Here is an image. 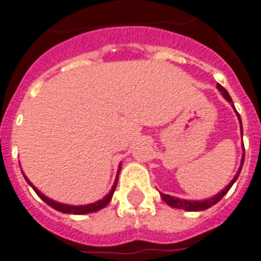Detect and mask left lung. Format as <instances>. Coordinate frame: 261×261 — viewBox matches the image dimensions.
<instances>
[{"instance_id":"obj_1","label":"left lung","mask_w":261,"mask_h":261,"mask_svg":"<svg viewBox=\"0 0 261 261\" xmlns=\"http://www.w3.org/2000/svg\"><path fill=\"white\" fill-rule=\"evenodd\" d=\"M217 88H219V91L222 94V96L225 97L226 100L229 101V103H233L232 101V97L229 96V94H228V91L224 88V87L221 86V84H219L217 86ZM234 107V106H233ZM237 116H239V119H240V115H239V112H237ZM240 124H241V119H240ZM241 131H243V126H241ZM244 164V155H243V160H241V165ZM241 171V166L240 169H239V171H237V174L234 175V178L230 181V184L228 186H226L225 189L221 190V192L219 193V194H216L215 197H211L209 200H204V201H188V200H181V198H177V197H173V196H169V194H161V197H162V200L166 202L169 206L171 207H177V209H184V211H189V212H197V211H205V209H207V207L213 206L215 204H217L220 200H221L222 197L225 196L226 193H228V190L232 188V185L234 184V181H236L237 178H239V174H240Z\"/></svg>"}]
</instances>
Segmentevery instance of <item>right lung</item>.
I'll return each instance as SVG.
<instances>
[{
  "instance_id": "1",
  "label": "right lung",
  "mask_w": 261,
  "mask_h": 261,
  "mask_svg": "<svg viewBox=\"0 0 261 261\" xmlns=\"http://www.w3.org/2000/svg\"><path fill=\"white\" fill-rule=\"evenodd\" d=\"M120 167V166H119ZM118 175H119V173H118ZM118 175H116V179H115V184L112 185V189L110 190V193L107 194V196L103 198V200L100 201H96L95 204H90V205H82V206H73V205H64V204H59V202H56V201H52L49 200L48 197H45L42 193H40L39 190L36 189L35 186L32 185L31 182H29V179L25 177V179H27V182L29 184V185L33 188V190H35L36 193H37V196L41 198L44 202H46V204L49 205V206H52L54 209H56V211L59 212H63V213H72V215H87V213H92V212H96V211H100V209H103V207L106 206V205L109 204L110 201H111L112 198V194H114V192H115V188H116V184H118Z\"/></svg>"
}]
</instances>
